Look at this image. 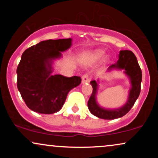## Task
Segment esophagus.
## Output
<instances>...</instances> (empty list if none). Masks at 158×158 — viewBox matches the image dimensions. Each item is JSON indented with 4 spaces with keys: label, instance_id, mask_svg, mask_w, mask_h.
<instances>
[{
    "label": "esophagus",
    "instance_id": "esophagus-1",
    "mask_svg": "<svg viewBox=\"0 0 158 158\" xmlns=\"http://www.w3.org/2000/svg\"><path fill=\"white\" fill-rule=\"evenodd\" d=\"M90 77H89V75H88V73H85L84 75L82 76V77H81V81H82V83H88L90 81Z\"/></svg>",
    "mask_w": 158,
    "mask_h": 158
}]
</instances>
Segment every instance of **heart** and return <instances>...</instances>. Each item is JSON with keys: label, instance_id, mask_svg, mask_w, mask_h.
Here are the masks:
<instances>
[{"label": "heart", "instance_id": "obj_1", "mask_svg": "<svg viewBox=\"0 0 158 158\" xmlns=\"http://www.w3.org/2000/svg\"><path fill=\"white\" fill-rule=\"evenodd\" d=\"M104 56V52L101 50H97L92 52H89V53L85 54L81 58V60L84 63H92L94 61H97L102 59Z\"/></svg>", "mask_w": 158, "mask_h": 158}]
</instances>
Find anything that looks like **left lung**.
I'll return each mask as SVG.
<instances>
[{"mask_svg": "<svg viewBox=\"0 0 158 158\" xmlns=\"http://www.w3.org/2000/svg\"><path fill=\"white\" fill-rule=\"evenodd\" d=\"M111 68L124 69L126 70V73L131 79V89L130 90L128 100L123 108L116 110H106L100 108L96 102L97 83L95 80L90 81L93 87V92L88 102V109L92 114L101 119H114L126 115L135 105L140 93L142 71L133 52L130 50H121L119 54V60L115 64L110 65L109 69Z\"/></svg>", "mask_w": 158, "mask_h": 158, "instance_id": "1", "label": "left lung"}]
</instances>
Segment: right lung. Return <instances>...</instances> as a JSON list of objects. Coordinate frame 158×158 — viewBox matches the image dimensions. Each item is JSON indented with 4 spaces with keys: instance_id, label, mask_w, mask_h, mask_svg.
Segmentation results:
<instances>
[{
    "instance_id": "right-lung-1",
    "label": "right lung",
    "mask_w": 158,
    "mask_h": 158,
    "mask_svg": "<svg viewBox=\"0 0 158 158\" xmlns=\"http://www.w3.org/2000/svg\"><path fill=\"white\" fill-rule=\"evenodd\" d=\"M71 46V39L47 40L23 52L17 68V87L27 106L33 111L50 114L62 108L70 90L81 77L51 76V61Z\"/></svg>"
}]
</instances>
